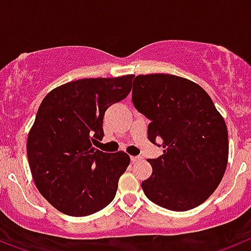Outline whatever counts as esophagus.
<instances>
[{
    "label": "esophagus",
    "instance_id": "34e87169",
    "mask_svg": "<svg viewBox=\"0 0 251 251\" xmlns=\"http://www.w3.org/2000/svg\"><path fill=\"white\" fill-rule=\"evenodd\" d=\"M141 157L139 156H130V161L133 162V163H134V162H138V161H141Z\"/></svg>",
    "mask_w": 251,
    "mask_h": 251
}]
</instances>
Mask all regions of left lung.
Listing matches in <instances>:
<instances>
[{
	"label": "left lung",
	"instance_id": "8db88e82",
	"mask_svg": "<svg viewBox=\"0 0 251 251\" xmlns=\"http://www.w3.org/2000/svg\"><path fill=\"white\" fill-rule=\"evenodd\" d=\"M133 105L150 119L148 139L163 147L150 159L152 176L142 182L153 203L187 211L205 202L227 165V128L200 85L170 74L138 75ZM161 145H159V143Z\"/></svg>",
	"mask_w": 251,
	"mask_h": 251
}]
</instances>
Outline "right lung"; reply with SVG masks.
Returning a JSON list of instances; mask_svg holds the SVG:
<instances>
[{"instance_id": "1", "label": "right lung", "mask_w": 251, "mask_h": 251, "mask_svg": "<svg viewBox=\"0 0 251 251\" xmlns=\"http://www.w3.org/2000/svg\"><path fill=\"white\" fill-rule=\"evenodd\" d=\"M133 75L81 79L49 93L28 133L27 158L36 187L69 216H88L109 205L127 153L93 147L104 136L103 118L112 104L127 98Z\"/></svg>"}]
</instances>
